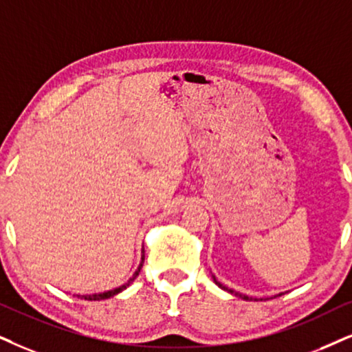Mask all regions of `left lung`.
Returning a JSON list of instances; mask_svg holds the SVG:
<instances>
[{
    "label": "left lung",
    "instance_id": "1",
    "mask_svg": "<svg viewBox=\"0 0 352 352\" xmlns=\"http://www.w3.org/2000/svg\"><path fill=\"white\" fill-rule=\"evenodd\" d=\"M212 279H214V283L217 284V286H219L221 289H224V291H228V292H230V294H234V296H237V297H240V299H243V300H258L256 297H248V296H245V294H240V292H235L234 289H229V287H226L224 284H221L219 281H217V279L214 278V276H212ZM278 296H281V294H278Z\"/></svg>",
    "mask_w": 352,
    "mask_h": 352
}]
</instances>
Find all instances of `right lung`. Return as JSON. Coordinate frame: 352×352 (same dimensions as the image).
Listing matches in <instances>:
<instances>
[{"instance_id": "right-lung-1", "label": "right lung", "mask_w": 352, "mask_h": 352, "mask_svg": "<svg viewBox=\"0 0 352 352\" xmlns=\"http://www.w3.org/2000/svg\"><path fill=\"white\" fill-rule=\"evenodd\" d=\"M143 263H144V250H143V255H141V263H140V266H138V270L135 271V274L131 276L130 279H128L126 283L124 284H122V286L120 287H115V289H112V291H105V292H99V294H89V296H78V297H81V299H86V300H104V299H110V297H113V296H117V294H120V292L122 291H124V289H126L128 286H130V284L135 281L136 279V276L140 274V271H141V268H143Z\"/></svg>"}]
</instances>
